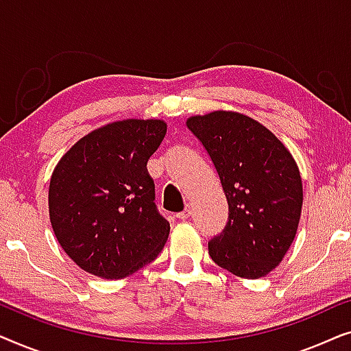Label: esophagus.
Instances as JSON below:
<instances>
[{
	"instance_id": "obj_1",
	"label": "esophagus",
	"mask_w": 351,
	"mask_h": 351,
	"mask_svg": "<svg viewBox=\"0 0 351 351\" xmlns=\"http://www.w3.org/2000/svg\"><path fill=\"white\" fill-rule=\"evenodd\" d=\"M190 214H191V210H190V204H189L184 210H182V213H177L176 217L179 219V220H186V219L190 217Z\"/></svg>"
}]
</instances>
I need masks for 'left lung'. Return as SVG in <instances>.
<instances>
[{
	"label": "left lung",
	"instance_id": "1",
	"mask_svg": "<svg viewBox=\"0 0 351 351\" xmlns=\"http://www.w3.org/2000/svg\"><path fill=\"white\" fill-rule=\"evenodd\" d=\"M186 126L209 153L228 201V222L209 241V256L239 278L267 276L299 227V166L285 143L247 114L217 110L190 117Z\"/></svg>",
	"mask_w": 351,
	"mask_h": 351
}]
</instances>
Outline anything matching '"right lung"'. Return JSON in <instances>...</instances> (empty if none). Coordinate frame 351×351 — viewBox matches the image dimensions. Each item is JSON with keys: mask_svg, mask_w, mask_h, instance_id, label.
I'll return each mask as SVG.
<instances>
[{"mask_svg": "<svg viewBox=\"0 0 351 351\" xmlns=\"http://www.w3.org/2000/svg\"><path fill=\"white\" fill-rule=\"evenodd\" d=\"M162 119H118L81 137L49 184V219L81 270L119 280L155 261L169 237L147 162L166 136Z\"/></svg>", "mask_w": 351, "mask_h": 351, "instance_id": "add662e5", "label": "right lung"}]
</instances>
